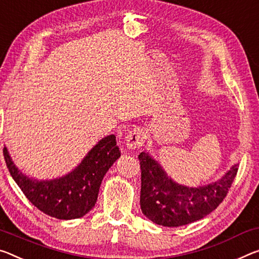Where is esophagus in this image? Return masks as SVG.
I'll list each match as a JSON object with an SVG mask.
<instances>
[{
	"instance_id": "esophagus-1",
	"label": "esophagus",
	"mask_w": 259,
	"mask_h": 259,
	"mask_svg": "<svg viewBox=\"0 0 259 259\" xmlns=\"http://www.w3.org/2000/svg\"><path fill=\"white\" fill-rule=\"evenodd\" d=\"M145 143V133L142 128H135L126 135L125 145L129 150H136Z\"/></svg>"
}]
</instances>
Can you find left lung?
Returning <instances> with one entry per match:
<instances>
[{
    "mask_svg": "<svg viewBox=\"0 0 259 259\" xmlns=\"http://www.w3.org/2000/svg\"><path fill=\"white\" fill-rule=\"evenodd\" d=\"M138 159L142 212L154 224L165 227L188 225L210 214L227 196L239 169L236 163L218 181L190 188L174 182L149 153L142 152Z\"/></svg>",
    "mask_w": 259,
    "mask_h": 259,
    "instance_id": "left-lung-1",
    "label": "left lung"
}]
</instances>
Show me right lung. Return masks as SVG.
<instances>
[{"label": "right lung", "instance_id": "right-lung-1", "mask_svg": "<svg viewBox=\"0 0 259 259\" xmlns=\"http://www.w3.org/2000/svg\"><path fill=\"white\" fill-rule=\"evenodd\" d=\"M3 155L12 179L38 210L53 218L70 220L81 218L92 210L102 179L120 158L121 152L116 137L109 135L98 142L72 171L49 181L32 180L19 171L7 147L3 149Z\"/></svg>", "mask_w": 259, "mask_h": 259}]
</instances>
